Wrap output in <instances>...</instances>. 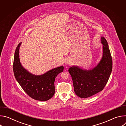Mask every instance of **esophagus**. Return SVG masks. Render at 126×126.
<instances>
[{"instance_id": "esophagus-1", "label": "esophagus", "mask_w": 126, "mask_h": 126, "mask_svg": "<svg viewBox=\"0 0 126 126\" xmlns=\"http://www.w3.org/2000/svg\"><path fill=\"white\" fill-rule=\"evenodd\" d=\"M64 63L65 64V65L66 66H68L69 65H70V61L69 59H66L65 60V62H64Z\"/></svg>"}]
</instances>
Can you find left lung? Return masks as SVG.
<instances>
[{
  "instance_id": "8db88e82",
  "label": "left lung",
  "mask_w": 126,
  "mask_h": 126,
  "mask_svg": "<svg viewBox=\"0 0 126 126\" xmlns=\"http://www.w3.org/2000/svg\"><path fill=\"white\" fill-rule=\"evenodd\" d=\"M102 56L96 66L84 69L73 65L69 70L75 94L81 98L91 97L101 91L108 81L112 70V59L106 39L101 37Z\"/></svg>"
}]
</instances>
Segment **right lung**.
Wrapping results in <instances>:
<instances>
[{"label": "right lung", "mask_w": 126, "mask_h": 126, "mask_svg": "<svg viewBox=\"0 0 126 126\" xmlns=\"http://www.w3.org/2000/svg\"><path fill=\"white\" fill-rule=\"evenodd\" d=\"M22 42L15 50L13 61V72L17 81L25 93L32 98L45 101L55 94L54 81L57 76L64 70V67L51 69L41 75H35L29 72L21 64L19 58V49Z\"/></svg>", "instance_id": "obj_1"}]
</instances>
